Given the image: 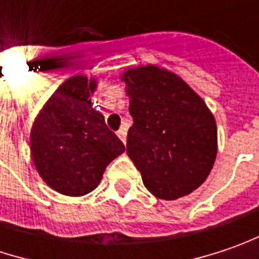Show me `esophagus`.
I'll use <instances>...</instances> for the list:
<instances>
[{
	"label": "esophagus",
	"instance_id": "1",
	"mask_svg": "<svg viewBox=\"0 0 259 259\" xmlns=\"http://www.w3.org/2000/svg\"><path fill=\"white\" fill-rule=\"evenodd\" d=\"M118 137L122 140L123 144L126 143V128H120L119 131H118Z\"/></svg>",
	"mask_w": 259,
	"mask_h": 259
}]
</instances>
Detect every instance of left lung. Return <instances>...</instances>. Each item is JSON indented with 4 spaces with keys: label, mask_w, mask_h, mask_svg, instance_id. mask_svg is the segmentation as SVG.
<instances>
[{
    "label": "left lung",
    "mask_w": 259,
    "mask_h": 259,
    "mask_svg": "<svg viewBox=\"0 0 259 259\" xmlns=\"http://www.w3.org/2000/svg\"><path fill=\"white\" fill-rule=\"evenodd\" d=\"M120 79L130 97L133 126L126 153L144 187L174 200L196 190L217 157V123L205 102L176 73L149 65Z\"/></svg>",
    "instance_id": "obj_1"
}]
</instances>
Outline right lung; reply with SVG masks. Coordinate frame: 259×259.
Listing matches in <instances>:
<instances>
[{
	"label": "right lung",
	"mask_w": 259,
	"mask_h": 259,
	"mask_svg": "<svg viewBox=\"0 0 259 259\" xmlns=\"http://www.w3.org/2000/svg\"><path fill=\"white\" fill-rule=\"evenodd\" d=\"M96 87L94 78H69L48 99L30 130L36 171L51 189L66 196L93 192L106 166L125 150L104 116L93 109L90 97Z\"/></svg>",
	"instance_id": "add662e5"
}]
</instances>
